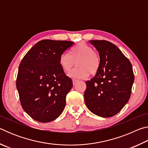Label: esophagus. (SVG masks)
I'll return each instance as SVG.
<instances>
[{"instance_id":"1","label":"esophagus","mask_w":148,"mask_h":148,"mask_svg":"<svg viewBox=\"0 0 148 148\" xmlns=\"http://www.w3.org/2000/svg\"><path fill=\"white\" fill-rule=\"evenodd\" d=\"M78 82V80L77 79H72V82H73V85H75L76 84V82Z\"/></svg>"}]
</instances>
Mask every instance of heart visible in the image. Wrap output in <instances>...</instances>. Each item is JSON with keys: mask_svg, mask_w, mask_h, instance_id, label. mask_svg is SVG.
I'll return each instance as SVG.
<instances>
[{"mask_svg": "<svg viewBox=\"0 0 148 148\" xmlns=\"http://www.w3.org/2000/svg\"><path fill=\"white\" fill-rule=\"evenodd\" d=\"M77 66L69 74L72 78L84 79L91 75L96 74L101 68V57L89 45L81 42L70 49L69 54L62 53L59 63L65 72L71 71L75 65Z\"/></svg>", "mask_w": 148, "mask_h": 148, "instance_id": "heart-1", "label": "heart"}]
</instances>
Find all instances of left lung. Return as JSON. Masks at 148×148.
I'll list each match as a JSON object with an SVG mask.
<instances>
[{
  "label": "left lung",
  "instance_id": "8db88e82",
  "mask_svg": "<svg viewBox=\"0 0 148 148\" xmlns=\"http://www.w3.org/2000/svg\"><path fill=\"white\" fill-rule=\"evenodd\" d=\"M101 57L99 72L86 82L84 101L97 116L116 115L129 100L134 76L131 62L116 45L106 40H90Z\"/></svg>",
  "mask_w": 148,
  "mask_h": 148
}]
</instances>
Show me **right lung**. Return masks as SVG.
<instances>
[{
	"mask_svg": "<svg viewBox=\"0 0 148 148\" xmlns=\"http://www.w3.org/2000/svg\"><path fill=\"white\" fill-rule=\"evenodd\" d=\"M74 43L43 40L27 52L19 64L16 87L24 111L32 119L47 123L63 111L72 79L59 63V57Z\"/></svg>",
	"mask_w": 148,
	"mask_h": 148,
	"instance_id": "1",
	"label": "right lung"
}]
</instances>
